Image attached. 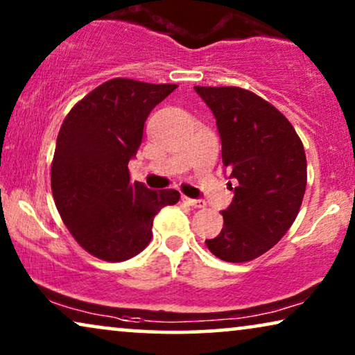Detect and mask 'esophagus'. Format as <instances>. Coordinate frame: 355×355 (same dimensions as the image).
<instances>
[{
	"label": "esophagus",
	"mask_w": 355,
	"mask_h": 355,
	"mask_svg": "<svg viewBox=\"0 0 355 355\" xmlns=\"http://www.w3.org/2000/svg\"><path fill=\"white\" fill-rule=\"evenodd\" d=\"M182 202L187 203V205H191L193 208H205L207 203L203 200H196V198H189L186 196H182Z\"/></svg>",
	"instance_id": "esophagus-1"
}]
</instances>
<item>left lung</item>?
I'll return each mask as SVG.
<instances>
[{
	"label": "left lung",
	"mask_w": 355,
	"mask_h": 355,
	"mask_svg": "<svg viewBox=\"0 0 355 355\" xmlns=\"http://www.w3.org/2000/svg\"><path fill=\"white\" fill-rule=\"evenodd\" d=\"M196 92L215 114L223 164L236 182L234 198L223 210V230L205 244L225 261H250L288 232L302 205L307 186L302 140L286 116L254 92L200 85Z\"/></svg>",
	"instance_id": "left-lung-1"
}]
</instances>
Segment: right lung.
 <instances>
[{"label": "right lung", "mask_w": 355, "mask_h": 355, "mask_svg": "<svg viewBox=\"0 0 355 355\" xmlns=\"http://www.w3.org/2000/svg\"><path fill=\"white\" fill-rule=\"evenodd\" d=\"M178 85L111 79L69 111L58 134L51 191L61 220L96 259L124 261L152 239L153 218L179 202L174 189L132 182L128 163L150 111Z\"/></svg>", "instance_id": "right-lung-1"}]
</instances>
